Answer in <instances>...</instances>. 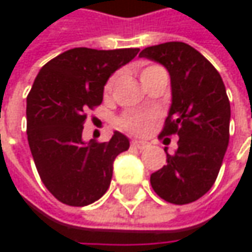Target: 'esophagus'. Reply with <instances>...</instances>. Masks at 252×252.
<instances>
[{"instance_id": "esophagus-1", "label": "esophagus", "mask_w": 252, "mask_h": 252, "mask_svg": "<svg viewBox=\"0 0 252 252\" xmlns=\"http://www.w3.org/2000/svg\"><path fill=\"white\" fill-rule=\"evenodd\" d=\"M146 143L144 141H138V140H132L131 141V147H135V149H138V150H143V149H146Z\"/></svg>"}]
</instances>
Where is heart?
Instances as JSON below:
<instances>
[{"instance_id":"heart-1","label":"heart","mask_w":252,"mask_h":252,"mask_svg":"<svg viewBox=\"0 0 252 252\" xmlns=\"http://www.w3.org/2000/svg\"><path fill=\"white\" fill-rule=\"evenodd\" d=\"M159 70H163V68L160 65H147V67H144L141 70V73H140L141 81H146L147 77H150L153 73H156ZM117 80H118V74H114V76L109 77V80L106 81L105 89H103V92H105L106 96L111 94V92H112ZM150 123H152V118L149 115H144V114H126L120 120V126L126 129V131L135 132V134H143V132H146L149 129Z\"/></svg>"}]
</instances>
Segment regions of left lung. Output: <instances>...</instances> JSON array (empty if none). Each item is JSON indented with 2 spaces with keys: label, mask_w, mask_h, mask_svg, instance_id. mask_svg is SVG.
I'll return each instance as SVG.
<instances>
[{
  "label": "left lung",
  "mask_w": 252,
  "mask_h": 252,
  "mask_svg": "<svg viewBox=\"0 0 252 252\" xmlns=\"http://www.w3.org/2000/svg\"><path fill=\"white\" fill-rule=\"evenodd\" d=\"M140 57L169 71L172 105L159 138L179 137L175 153H166V165L150 175L152 188L168 203H192L213 187L229 144L230 103L223 80L184 42L144 48Z\"/></svg>",
  "instance_id": "left-lung-1"
}]
</instances>
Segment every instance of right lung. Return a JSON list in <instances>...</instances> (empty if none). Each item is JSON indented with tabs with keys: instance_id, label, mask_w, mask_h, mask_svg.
Returning <instances> with one entry per match:
<instances>
[{
	"instance_id": "obj_1",
	"label": "right lung",
	"mask_w": 252,
	"mask_h": 252,
	"mask_svg": "<svg viewBox=\"0 0 252 252\" xmlns=\"http://www.w3.org/2000/svg\"><path fill=\"white\" fill-rule=\"evenodd\" d=\"M138 48H74L46 63L27 94V141L48 191L67 206L83 207L109 188L115 158L129 141L115 131L105 143L81 138L87 111L103 100V86Z\"/></svg>"
}]
</instances>
